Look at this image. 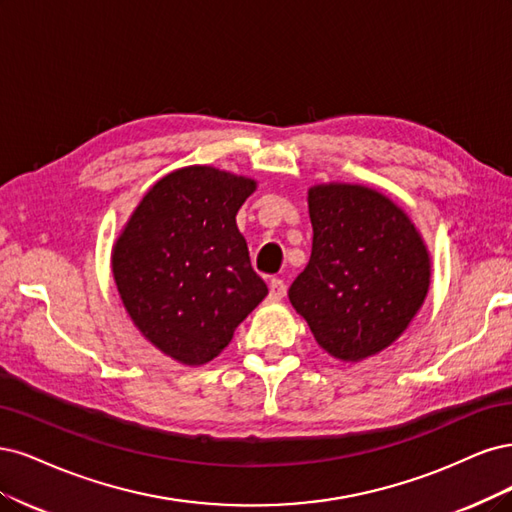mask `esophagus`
<instances>
[{"instance_id":"esophagus-1","label":"esophagus","mask_w":512,"mask_h":512,"mask_svg":"<svg viewBox=\"0 0 512 512\" xmlns=\"http://www.w3.org/2000/svg\"><path fill=\"white\" fill-rule=\"evenodd\" d=\"M285 291H287L285 280H280V278H272L270 280V300H274V302L283 300L285 298Z\"/></svg>"}]
</instances>
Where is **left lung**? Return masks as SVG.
Here are the masks:
<instances>
[{"mask_svg": "<svg viewBox=\"0 0 512 512\" xmlns=\"http://www.w3.org/2000/svg\"><path fill=\"white\" fill-rule=\"evenodd\" d=\"M312 253L289 300L321 349L361 361L398 340L430 289V253L408 214L361 185L308 191Z\"/></svg>", "mask_w": 512, "mask_h": 512, "instance_id": "1", "label": "left lung"}]
</instances>
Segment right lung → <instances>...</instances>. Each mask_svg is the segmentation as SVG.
<instances>
[{"mask_svg": "<svg viewBox=\"0 0 512 512\" xmlns=\"http://www.w3.org/2000/svg\"><path fill=\"white\" fill-rule=\"evenodd\" d=\"M255 187L210 166L176 170L142 197L114 244L112 274L127 315L180 364L217 357L268 295L236 225Z\"/></svg>", "mask_w": 512, "mask_h": 512, "instance_id": "add662e5", "label": "right lung"}]
</instances>
